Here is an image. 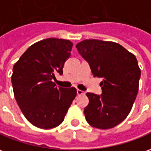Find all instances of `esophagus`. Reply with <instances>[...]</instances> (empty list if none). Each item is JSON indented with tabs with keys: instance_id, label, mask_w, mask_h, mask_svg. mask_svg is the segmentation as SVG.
Segmentation results:
<instances>
[{
	"instance_id": "1",
	"label": "esophagus",
	"mask_w": 151,
	"mask_h": 151,
	"mask_svg": "<svg viewBox=\"0 0 151 151\" xmlns=\"http://www.w3.org/2000/svg\"><path fill=\"white\" fill-rule=\"evenodd\" d=\"M77 94L78 95H81V94H84L85 93V92L84 91H82V90H81V89H77Z\"/></svg>"
}]
</instances>
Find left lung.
<instances>
[{"label":"left lung","instance_id":"1","mask_svg":"<svg viewBox=\"0 0 151 151\" xmlns=\"http://www.w3.org/2000/svg\"><path fill=\"white\" fill-rule=\"evenodd\" d=\"M76 47L93 76L103 79L100 95L86 93V121L99 129L114 127L127 117L137 98L141 77L137 58L117 42L86 39Z\"/></svg>","mask_w":151,"mask_h":151}]
</instances>
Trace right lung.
<instances>
[{"instance_id":"1","label":"right lung","mask_w":151,"mask_h":151,"mask_svg":"<svg viewBox=\"0 0 151 151\" xmlns=\"http://www.w3.org/2000/svg\"><path fill=\"white\" fill-rule=\"evenodd\" d=\"M72 42L46 38L30 46L14 65L11 82L14 98L26 119L42 129L62 123L76 96L74 87L65 89L52 82L70 56Z\"/></svg>"}]
</instances>
